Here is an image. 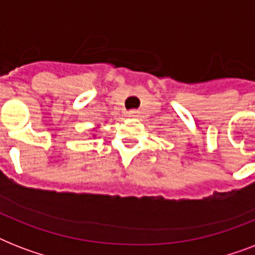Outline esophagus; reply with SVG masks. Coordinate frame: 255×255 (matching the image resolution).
<instances>
[{"instance_id":"1","label":"esophagus","mask_w":255,"mask_h":255,"mask_svg":"<svg viewBox=\"0 0 255 255\" xmlns=\"http://www.w3.org/2000/svg\"><path fill=\"white\" fill-rule=\"evenodd\" d=\"M128 116H129V118H136V116H139V112L135 111V110H132V111L128 112Z\"/></svg>"}]
</instances>
